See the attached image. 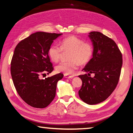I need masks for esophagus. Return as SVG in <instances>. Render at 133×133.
<instances>
[{"label": "esophagus", "instance_id": "obj_1", "mask_svg": "<svg viewBox=\"0 0 133 133\" xmlns=\"http://www.w3.org/2000/svg\"><path fill=\"white\" fill-rule=\"evenodd\" d=\"M64 77L66 78L70 79V78H73L74 77V76L73 75H68L64 74Z\"/></svg>", "mask_w": 133, "mask_h": 133}]
</instances>
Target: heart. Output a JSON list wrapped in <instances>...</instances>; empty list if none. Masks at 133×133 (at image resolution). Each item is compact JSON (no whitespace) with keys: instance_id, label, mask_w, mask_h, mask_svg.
<instances>
[{"instance_id":"b5f03b06","label":"heart","mask_w":133,"mask_h":133,"mask_svg":"<svg viewBox=\"0 0 133 133\" xmlns=\"http://www.w3.org/2000/svg\"><path fill=\"white\" fill-rule=\"evenodd\" d=\"M60 46L53 44L48 50V55L53 62H58L63 52L69 51V61L63 62L56 66V71L66 75L72 74L81 65L89 63L93 55V48L89 42H84L75 35H70L60 42Z\"/></svg>"}]
</instances>
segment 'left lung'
<instances>
[{"mask_svg":"<svg viewBox=\"0 0 133 133\" xmlns=\"http://www.w3.org/2000/svg\"><path fill=\"white\" fill-rule=\"evenodd\" d=\"M89 37L94 46L90 61L80 75L82 80L79 90L80 98L89 105L101 103L109 96L118 85L123 64L122 54L115 42L99 31H92ZM94 73V77H90Z\"/></svg>","mask_w":133,"mask_h":133,"instance_id":"left-lung-1","label":"left lung"}]
</instances>
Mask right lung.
<instances>
[{
    "mask_svg": "<svg viewBox=\"0 0 133 133\" xmlns=\"http://www.w3.org/2000/svg\"><path fill=\"white\" fill-rule=\"evenodd\" d=\"M62 34L36 32L15 48L11 61V78L19 95L31 107L44 108L55 98L57 82L64 75L41 78L54 70L48 50L54 40Z\"/></svg>",
    "mask_w": 133,
    "mask_h": 133,
    "instance_id": "add662e5",
    "label": "right lung"
}]
</instances>
